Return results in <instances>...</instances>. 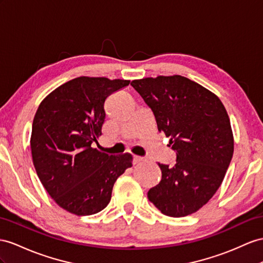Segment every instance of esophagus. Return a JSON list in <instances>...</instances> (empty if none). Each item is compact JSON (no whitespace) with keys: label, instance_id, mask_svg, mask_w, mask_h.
I'll use <instances>...</instances> for the list:
<instances>
[{"label":"esophagus","instance_id":"1","mask_svg":"<svg viewBox=\"0 0 263 263\" xmlns=\"http://www.w3.org/2000/svg\"><path fill=\"white\" fill-rule=\"evenodd\" d=\"M141 161H143V158L138 157V156H134V157H133V163H134V164H137V163L141 162Z\"/></svg>","mask_w":263,"mask_h":263}]
</instances>
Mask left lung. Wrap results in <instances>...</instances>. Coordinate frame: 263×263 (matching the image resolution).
Returning a JSON list of instances; mask_svg holds the SVG:
<instances>
[{"mask_svg":"<svg viewBox=\"0 0 263 263\" xmlns=\"http://www.w3.org/2000/svg\"><path fill=\"white\" fill-rule=\"evenodd\" d=\"M131 85L177 152L174 166L158 163L162 179L147 198L169 217L197 212L219 189L233 156L224 105L214 93L181 76L133 80Z\"/></svg>","mask_w":263,"mask_h":263,"instance_id":"obj_1","label":"left lung"}]
</instances>
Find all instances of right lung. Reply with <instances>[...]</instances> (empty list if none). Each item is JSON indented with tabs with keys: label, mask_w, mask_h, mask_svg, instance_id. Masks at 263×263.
Returning <instances> with one entry per match:
<instances>
[{
	"label": "right lung",
	"mask_w": 263,
	"mask_h": 263,
	"mask_svg": "<svg viewBox=\"0 0 263 263\" xmlns=\"http://www.w3.org/2000/svg\"><path fill=\"white\" fill-rule=\"evenodd\" d=\"M129 80L80 77L60 85L39 105L31 152L45 190L67 212L98 213L109 204L113 185L132 156H109L92 147L102 134L106 98Z\"/></svg>",
	"instance_id": "right-lung-1"
}]
</instances>
